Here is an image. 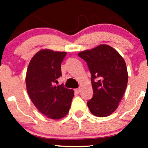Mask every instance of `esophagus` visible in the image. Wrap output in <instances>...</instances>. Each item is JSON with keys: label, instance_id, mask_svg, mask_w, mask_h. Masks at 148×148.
<instances>
[{"label": "esophagus", "instance_id": "34e87169", "mask_svg": "<svg viewBox=\"0 0 148 148\" xmlns=\"http://www.w3.org/2000/svg\"><path fill=\"white\" fill-rule=\"evenodd\" d=\"M80 90H81V89H80V88H77V89L74 90V91H75V92H76V93H79Z\"/></svg>", "mask_w": 148, "mask_h": 148}]
</instances>
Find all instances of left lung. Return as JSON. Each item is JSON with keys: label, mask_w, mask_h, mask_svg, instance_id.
I'll return each mask as SVG.
<instances>
[{"label": "left lung", "mask_w": 148, "mask_h": 148, "mask_svg": "<svg viewBox=\"0 0 148 148\" xmlns=\"http://www.w3.org/2000/svg\"><path fill=\"white\" fill-rule=\"evenodd\" d=\"M78 55L86 61L91 74L93 96L88 101V108L95 116H108L118 108L126 90V63L116 50L106 45Z\"/></svg>", "instance_id": "8db88e82"}]
</instances>
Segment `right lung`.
I'll return each mask as SVG.
<instances>
[{
    "label": "right lung",
    "instance_id": "add662e5",
    "mask_svg": "<svg viewBox=\"0 0 148 148\" xmlns=\"http://www.w3.org/2000/svg\"><path fill=\"white\" fill-rule=\"evenodd\" d=\"M66 52L45 49L33 57L27 69V91L33 104L42 114L58 120L65 116L70 108L74 90L56 86L62 76L61 63Z\"/></svg>",
    "mask_w": 148,
    "mask_h": 148
}]
</instances>
